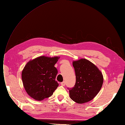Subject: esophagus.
Returning a JSON list of instances; mask_svg holds the SVG:
<instances>
[{"label":"esophagus","mask_w":125,"mask_h":125,"mask_svg":"<svg viewBox=\"0 0 125 125\" xmlns=\"http://www.w3.org/2000/svg\"><path fill=\"white\" fill-rule=\"evenodd\" d=\"M61 84L62 86H64L65 85V82H63L61 83Z\"/></svg>","instance_id":"esophagus-1"}]
</instances>
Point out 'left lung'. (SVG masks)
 I'll use <instances>...</instances> for the list:
<instances>
[{
  "mask_svg": "<svg viewBox=\"0 0 125 125\" xmlns=\"http://www.w3.org/2000/svg\"><path fill=\"white\" fill-rule=\"evenodd\" d=\"M76 75L74 87L68 88L70 98L74 102L82 104L90 101L101 88L103 75L98 67L85 59L73 61Z\"/></svg>",
  "mask_w": 125,
  "mask_h": 125,
  "instance_id": "8db88e82",
  "label": "left lung"
}]
</instances>
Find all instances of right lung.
<instances>
[{
	"label": "right lung",
	"instance_id": "obj_1",
	"mask_svg": "<svg viewBox=\"0 0 125 125\" xmlns=\"http://www.w3.org/2000/svg\"><path fill=\"white\" fill-rule=\"evenodd\" d=\"M60 58L42 56L28 62L22 72L24 87L30 96L42 101L53 94L59 86L55 81L58 72L54 67Z\"/></svg>",
	"mask_w": 125,
	"mask_h": 125
}]
</instances>
